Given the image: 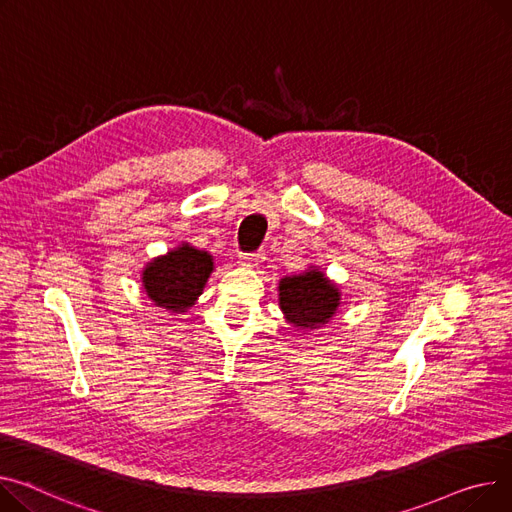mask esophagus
Masks as SVG:
<instances>
[{
    "instance_id": "esophagus-1",
    "label": "esophagus",
    "mask_w": 512,
    "mask_h": 512,
    "mask_svg": "<svg viewBox=\"0 0 512 512\" xmlns=\"http://www.w3.org/2000/svg\"><path fill=\"white\" fill-rule=\"evenodd\" d=\"M265 259V253L263 251H253V253H243L241 255V263L247 265V267H259Z\"/></svg>"
}]
</instances>
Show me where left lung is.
Here are the masks:
<instances>
[{"label":"left lung","instance_id":"left-lung-1","mask_svg":"<svg viewBox=\"0 0 512 512\" xmlns=\"http://www.w3.org/2000/svg\"><path fill=\"white\" fill-rule=\"evenodd\" d=\"M337 304L339 292L321 271H306L280 282V306L294 327L317 329L331 319Z\"/></svg>","mask_w":512,"mask_h":512}]
</instances>
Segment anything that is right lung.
Masks as SVG:
<instances>
[{"label": "right lung", "mask_w": 512, "mask_h": 512, "mask_svg": "<svg viewBox=\"0 0 512 512\" xmlns=\"http://www.w3.org/2000/svg\"><path fill=\"white\" fill-rule=\"evenodd\" d=\"M212 269L214 263L206 251L183 245L146 267L144 288L162 309L185 313L206 286Z\"/></svg>", "instance_id": "add662e5"}]
</instances>
